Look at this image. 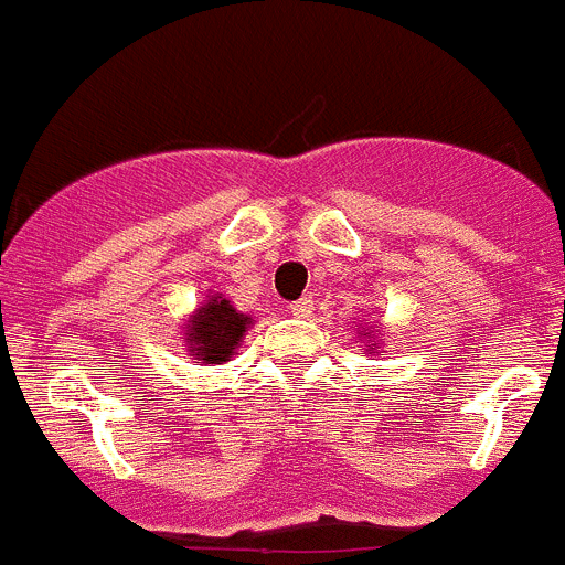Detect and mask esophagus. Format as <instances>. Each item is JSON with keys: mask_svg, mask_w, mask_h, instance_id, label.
I'll return each mask as SVG.
<instances>
[{"mask_svg": "<svg viewBox=\"0 0 565 565\" xmlns=\"http://www.w3.org/2000/svg\"><path fill=\"white\" fill-rule=\"evenodd\" d=\"M290 312H294V316H299V318H307L312 312V296H301V299H296V301H290V307H288Z\"/></svg>", "mask_w": 565, "mask_h": 565, "instance_id": "1", "label": "esophagus"}]
</instances>
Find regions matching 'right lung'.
<instances>
[{
  "label": "right lung",
  "mask_w": 565,
  "mask_h": 565,
  "mask_svg": "<svg viewBox=\"0 0 565 565\" xmlns=\"http://www.w3.org/2000/svg\"><path fill=\"white\" fill-rule=\"evenodd\" d=\"M247 323L249 318L244 312H238L222 296H214L194 316L186 343L192 349V354L198 360L209 362V365L225 362L233 354V349H238V343H242V334L247 332Z\"/></svg>",
  "instance_id": "1"
}]
</instances>
